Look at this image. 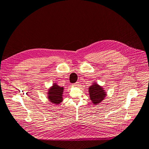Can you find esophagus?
Listing matches in <instances>:
<instances>
[{
	"instance_id": "1",
	"label": "esophagus",
	"mask_w": 149,
	"mask_h": 149,
	"mask_svg": "<svg viewBox=\"0 0 149 149\" xmlns=\"http://www.w3.org/2000/svg\"><path fill=\"white\" fill-rule=\"evenodd\" d=\"M79 82H75V83H74V84H73L72 86H75V87H78V86H79Z\"/></svg>"
}]
</instances>
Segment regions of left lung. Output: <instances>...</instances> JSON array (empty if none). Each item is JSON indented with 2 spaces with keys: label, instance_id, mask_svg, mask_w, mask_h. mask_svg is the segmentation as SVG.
I'll use <instances>...</instances> for the list:
<instances>
[{
  "label": "left lung",
  "instance_id": "8db88e82",
  "mask_svg": "<svg viewBox=\"0 0 149 149\" xmlns=\"http://www.w3.org/2000/svg\"><path fill=\"white\" fill-rule=\"evenodd\" d=\"M89 93L90 99L94 105H96L102 101L106 95L102 87L96 83L90 86L89 88Z\"/></svg>",
  "mask_w": 149,
  "mask_h": 149
}]
</instances>
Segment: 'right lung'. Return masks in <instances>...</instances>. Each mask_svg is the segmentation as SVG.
Returning a JSON list of instances; mask_svg holds the SVG:
<instances>
[{"instance_id":"1","label":"right lung","mask_w":149,"mask_h":149,"mask_svg":"<svg viewBox=\"0 0 149 149\" xmlns=\"http://www.w3.org/2000/svg\"><path fill=\"white\" fill-rule=\"evenodd\" d=\"M63 88L54 84L48 92V98L52 103L58 104L62 101Z\"/></svg>"}]
</instances>
